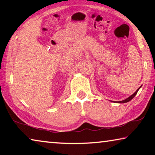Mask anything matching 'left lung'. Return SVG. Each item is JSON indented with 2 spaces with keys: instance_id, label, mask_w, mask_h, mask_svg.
Segmentation results:
<instances>
[{
  "instance_id": "1",
  "label": "left lung",
  "mask_w": 155,
  "mask_h": 155,
  "mask_svg": "<svg viewBox=\"0 0 155 155\" xmlns=\"http://www.w3.org/2000/svg\"><path fill=\"white\" fill-rule=\"evenodd\" d=\"M139 88V89H140ZM139 89L138 90L135 91V92L133 94V95H131L130 96H129L128 97V98H127V99H125V100H124V101H118L117 102V103H127V102H128V101H131V100H132L133 98H134V97L135 96V95L136 94H137V91H138V90H139Z\"/></svg>"
}]
</instances>
